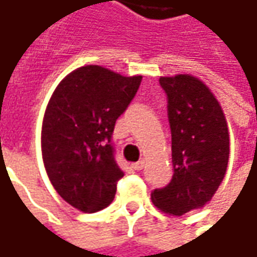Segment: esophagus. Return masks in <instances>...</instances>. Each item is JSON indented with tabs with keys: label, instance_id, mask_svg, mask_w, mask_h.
<instances>
[{
	"label": "esophagus",
	"instance_id": "esophagus-1",
	"mask_svg": "<svg viewBox=\"0 0 257 257\" xmlns=\"http://www.w3.org/2000/svg\"><path fill=\"white\" fill-rule=\"evenodd\" d=\"M132 167H133V170H137V172H139V170H142V169H143V167H144V162H143V160H142V162H137V163H133V164H132Z\"/></svg>",
	"mask_w": 257,
	"mask_h": 257
}]
</instances>
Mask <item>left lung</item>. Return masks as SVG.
I'll return each mask as SVG.
<instances>
[{
  "label": "left lung",
  "mask_w": 257,
  "mask_h": 257,
  "mask_svg": "<svg viewBox=\"0 0 257 257\" xmlns=\"http://www.w3.org/2000/svg\"><path fill=\"white\" fill-rule=\"evenodd\" d=\"M167 95L173 176L152 200L164 213L182 216L203 207L219 189L229 162V130L222 107L200 80L160 77Z\"/></svg>",
  "instance_id": "obj_1"
}]
</instances>
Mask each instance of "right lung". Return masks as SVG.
I'll use <instances>...</instances> for the list:
<instances>
[{
  "label": "right lung",
  "instance_id": "1",
  "mask_svg": "<svg viewBox=\"0 0 257 257\" xmlns=\"http://www.w3.org/2000/svg\"><path fill=\"white\" fill-rule=\"evenodd\" d=\"M142 80L85 65L67 75L50 98L41 132L45 170L57 193L81 212L103 210L114 200L124 176L111 143L114 125Z\"/></svg>",
  "mask_w": 257,
  "mask_h": 257
}]
</instances>
